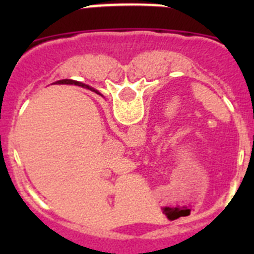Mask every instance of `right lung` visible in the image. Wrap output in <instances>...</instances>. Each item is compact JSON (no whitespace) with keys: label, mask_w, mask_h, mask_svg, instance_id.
I'll use <instances>...</instances> for the list:
<instances>
[{"label":"right lung","mask_w":254,"mask_h":254,"mask_svg":"<svg viewBox=\"0 0 254 254\" xmlns=\"http://www.w3.org/2000/svg\"><path fill=\"white\" fill-rule=\"evenodd\" d=\"M69 82V84H75V85H80V86H82V87H86V89H90L91 91H95L96 94H99L98 93V91L95 90V89H93V87H90L89 86V85H85V84H81V82H77V81H73V80H61V81H58V82Z\"/></svg>","instance_id":"obj_1"}]
</instances>
